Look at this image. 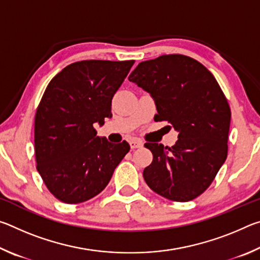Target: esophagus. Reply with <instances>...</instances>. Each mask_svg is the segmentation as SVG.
<instances>
[{"mask_svg":"<svg viewBox=\"0 0 260 260\" xmlns=\"http://www.w3.org/2000/svg\"><path fill=\"white\" fill-rule=\"evenodd\" d=\"M129 146H131L132 149L141 148V147H143V142H142V141H141V140L134 139V140H131V141H129Z\"/></svg>","mask_w":260,"mask_h":260,"instance_id":"1","label":"esophagus"}]
</instances>
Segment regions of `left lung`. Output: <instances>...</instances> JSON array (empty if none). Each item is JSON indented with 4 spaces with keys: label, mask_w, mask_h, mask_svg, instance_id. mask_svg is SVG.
Returning a JSON list of instances; mask_svg holds the SVG:
<instances>
[{
    "label": "left lung",
    "mask_w": 260,
    "mask_h": 260,
    "mask_svg": "<svg viewBox=\"0 0 260 260\" xmlns=\"http://www.w3.org/2000/svg\"><path fill=\"white\" fill-rule=\"evenodd\" d=\"M155 101L157 121L178 131L173 147L146 143L152 162L143 178L158 195L188 202L203 193L227 158L231 108L213 74L184 55L144 60L128 77Z\"/></svg>",
    "instance_id": "1"
}]
</instances>
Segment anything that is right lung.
Returning <instances> with one entry per match:
<instances>
[{
    "instance_id": "right-lung-1",
    "label": "right lung",
    "mask_w": 260,
    "mask_h": 260,
    "mask_svg": "<svg viewBox=\"0 0 260 260\" xmlns=\"http://www.w3.org/2000/svg\"><path fill=\"white\" fill-rule=\"evenodd\" d=\"M134 60H81L51 79L37 109V170L52 195L68 204L93 199L108 186L129 144L100 138L95 122L112 116L111 102Z\"/></svg>"
}]
</instances>
